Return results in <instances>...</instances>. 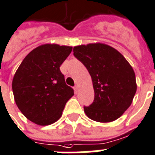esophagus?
Instances as JSON below:
<instances>
[{
  "mask_svg": "<svg viewBox=\"0 0 155 155\" xmlns=\"http://www.w3.org/2000/svg\"><path fill=\"white\" fill-rule=\"evenodd\" d=\"M74 90H75V92H78V86H77V85H75V87H74Z\"/></svg>",
  "mask_w": 155,
  "mask_h": 155,
  "instance_id": "obj_1",
  "label": "esophagus"
}]
</instances>
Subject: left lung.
Returning a JSON list of instances; mask_svg holds the SVG:
<instances>
[{
	"label": "left lung",
	"mask_w": 155,
	"mask_h": 155,
	"mask_svg": "<svg viewBox=\"0 0 155 155\" xmlns=\"http://www.w3.org/2000/svg\"><path fill=\"white\" fill-rule=\"evenodd\" d=\"M74 55L88 71L94 88V101L84 113L98 122L117 120L131 105L137 91L134 71L120 52L97 42L73 48Z\"/></svg>",
	"instance_id": "obj_1"
}]
</instances>
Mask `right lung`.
Here are the masks:
<instances>
[{
  "instance_id": "obj_1",
  "label": "right lung",
  "mask_w": 155,
  "mask_h": 155,
  "mask_svg": "<svg viewBox=\"0 0 155 155\" xmlns=\"http://www.w3.org/2000/svg\"><path fill=\"white\" fill-rule=\"evenodd\" d=\"M72 47L41 45L28 54L12 82L16 104L30 121L39 125L53 124L61 117L74 91L66 84L61 64Z\"/></svg>"
}]
</instances>
